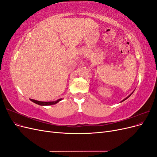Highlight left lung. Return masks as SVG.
<instances>
[{"label":"left lung","instance_id":"1","mask_svg":"<svg viewBox=\"0 0 157 157\" xmlns=\"http://www.w3.org/2000/svg\"><path fill=\"white\" fill-rule=\"evenodd\" d=\"M133 92H132V94H130V95H129V96H128V97H126V98H124V99H123V100H122V101H121V102H122V101H124V100H126V99H128V98H129V97H130V96H131V95H132V94H133Z\"/></svg>","mask_w":157,"mask_h":157}]
</instances>
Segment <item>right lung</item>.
I'll return each instance as SVG.
<instances>
[{
    "label": "right lung",
    "mask_w": 157,
    "mask_h": 157,
    "mask_svg": "<svg viewBox=\"0 0 157 157\" xmlns=\"http://www.w3.org/2000/svg\"><path fill=\"white\" fill-rule=\"evenodd\" d=\"M62 99H63L62 98H61V99H58V100L53 101H37V100H35V99H30V100L31 101H33V103H35L36 104H38V105H39L47 106V105H54V104H56L57 103H58L61 100H62Z\"/></svg>",
    "instance_id": "obj_1"
}]
</instances>
